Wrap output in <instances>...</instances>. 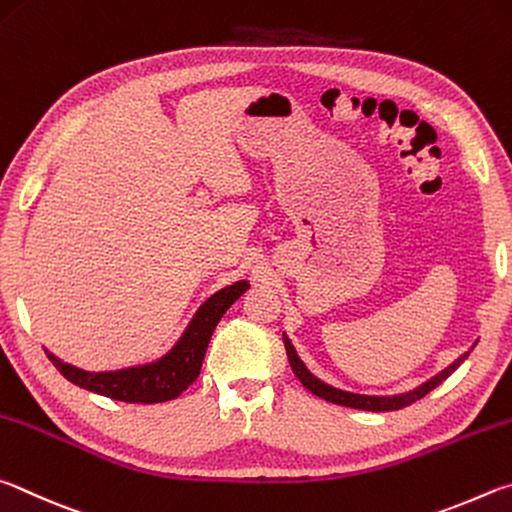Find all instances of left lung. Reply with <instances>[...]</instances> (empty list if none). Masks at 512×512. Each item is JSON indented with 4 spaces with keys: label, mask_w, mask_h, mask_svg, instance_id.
Segmentation results:
<instances>
[{
    "label": "left lung",
    "mask_w": 512,
    "mask_h": 512,
    "mask_svg": "<svg viewBox=\"0 0 512 512\" xmlns=\"http://www.w3.org/2000/svg\"><path fill=\"white\" fill-rule=\"evenodd\" d=\"M283 342H285V351H288V360H290V366L292 371L297 378L301 380L303 387H306L310 393H315V396L324 398L328 402H335V405H342V407H351V409H364V411H393V409H402L411 405V402H416L420 398H425L429 391L436 389L438 384H441L443 380L450 378V375L459 369V366L468 360V353H463L459 360L452 362L447 369H443L438 375H434V378H429L427 382L420 384V387L411 389L407 393H396V396H362V393H351V391H342V389H335L330 387V384L321 382L319 378H315L308 371V366L301 362V357L297 355V351H294L292 342L288 339V335H283Z\"/></svg>",
    "instance_id": "obj_1"
}]
</instances>
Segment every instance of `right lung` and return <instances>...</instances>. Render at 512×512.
I'll use <instances>...</instances> for the list:
<instances>
[{"label": "right lung", "instance_id": "1", "mask_svg": "<svg viewBox=\"0 0 512 512\" xmlns=\"http://www.w3.org/2000/svg\"><path fill=\"white\" fill-rule=\"evenodd\" d=\"M249 290L247 281H236L227 288L218 290L206 299L186 326L182 337L170 351L159 360L141 366H128L119 371H83L78 366L58 360L53 353H47L53 366L65 378L80 389H87L98 396L121 400V402H141V405H155L177 398L186 391L200 375L206 346L224 312L231 308Z\"/></svg>", "mask_w": 512, "mask_h": 512}]
</instances>
